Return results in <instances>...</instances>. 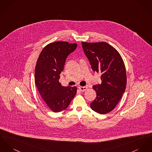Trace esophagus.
<instances>
[{"instance_id": "1", "label": "esophagus", "mask_w": 152, "mask_h": 152, "mask_svg": "<svg viewBox=\"0 0 152 152\" xmlns=\"http://www.w3.org/2000/svg\"><path fill=\"white\" fill-rule=\"evenodd\" d=\"M79 89L82 92H84V91H86L87 89V87H81L80 86V87H79Z\"/></svg>"}]
</instances>
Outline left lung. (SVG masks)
<instances>
[{
    "label": "left lung",
    "mask_w": 152,
    "mask_h": 152,
    "mask_svg": "<svg viewBox=\"0 0 152 152\" xmlns=\"http://www.w3.org/2000/svg\"><path fill=\"white\" fill-rule=\"evenodd\" d=\"M82 45L93 70L102 74L101 83L93 87L96 96L90 107L104 115L113 110L126 90L125 65L118 52L106 42H82Z\"/></svg>",
    "instance_id": "obj_1"
}]
</instances>
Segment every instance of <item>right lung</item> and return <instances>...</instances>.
Segmentation results:
<instances>
[{
	"instance_id": "obj_1",
	"label": "right lung",
	"mask_w": 152,
	"mask_h": 152,
	"mask_svg": "<svg viewBox=\"0 0 152 152\" xmlns=\"http://www.w3.org/2000/svg\"><path fill=\"white\" fill-rule=\"evenodd\" d=\"M77 45L67 42L48 44L40 53L35 67L37 88L48 107L54 112L66 109L77 92L76 87H64L59 83L68 56Z\"/></svg>"
}]
</instances>
